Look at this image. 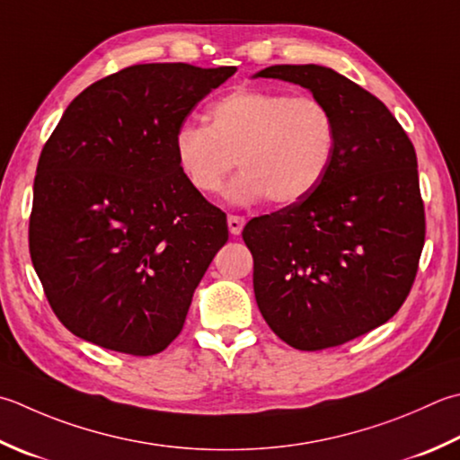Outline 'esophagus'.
I'll return each instance as SVG.
<instances>
[{
	"mask_svg": "<svg viewBox=\"0 0 460 460\" xmlns=\"http://www.w3.org/2000/svg\"><path fill=\"white\" fill-rule=\"evenodd\" d=\"M227 225H229L231 235H239L243 227H245V217H241V215H229Z\"/></svg>",
	"mask_w": 460,
	"mask_h": 460,
	"instance_id": "1",
	"label": "esophagus"
}]
</instances>
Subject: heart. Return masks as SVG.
<instances>
[{"instance_id": "b5f03b06", "label": "heart", "mask_w": 460, "mask_h": 460, "mask_svg": "<svg viewBox=\"0 0 460 460\" xmlns=\"http://www.w3.org/2000/svg\"><path fill=\"white\" fill-rule=\"evenodd\" d=\"M209 125L183 123L175 133V157L197 191H221L243 169L229 199L275 205L299 203L325 179L337 153V119L319 97L243 87L219 97Z\"/></svg>"}]
</instances>
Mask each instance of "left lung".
Returning <instances> with one entry per match:
<instances>
[{
	"mask_svg": "<svg viewBox=\"0 0 460 460\" xmlns=\"http://www.w3.org/2000/svg\"><path fill=\"white\" fill-rule=\"evenodd\" d=\"M337 119V153L311 195L251 219L253 289L287 345L321 350L389 321L409 296L425 245L417 153L386 105L323 66H271Z\"/></svg>",
	"mask_w": 460,
	"mask_h": 460,
	"instance_id": "left-lung-1",
	"label": "left lung"
}]
</instances>
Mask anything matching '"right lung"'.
<instances>
[{"label":"right lung","instance_id":"right-lung-1","mask_svg":"<svg viewBox=\"0 0 460 460\" xmlns=\"http://www.w3.org/2000/svg\"><path fill=\"white\" fill-rule=\"evenodd\" d=\"M237 67L141 63L84 89L45 143L30 255L75 337L135 357L183 329L227 217L187 181L175 133Z\"/></svg>","mask_w":460,"mask_h":460}]
</instances>
